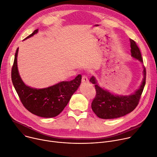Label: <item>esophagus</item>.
I'll use <instances>...</instances> for the list:
<instances>
[{"mask_svg":"<svg viewBox=\"0 0 157 157\" xmlns=\"http://www.w3.org/2000/svg\"><path fill=\"white\" fill-rule=\"evenodd\" d=\"M89 82V79H88V77L86 76H82V82L86 83V82Z\"/></svg>","mask_w":157,"mask_h":157,"instance_id":"34e87169","label":"esophagus"}]
</instances>
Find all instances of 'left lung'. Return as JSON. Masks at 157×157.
Instances as JSON below:
<instances>
[{"mask_svg": "<svg viewBox=\"0 0 157 157\" xmlns=\"http://www.w3.org/2000/svg\"><path fill=\"white\" fill-rule=\"evenodd\" d=\"M131 54L133 58L143 63V59L140 49L136 42L130 39ZM144 67V79L139 89L128 96L114 94L99 86L95 77L92 76L90 81L95 84L96 96L91 103V108L96 116L102 119H114L123 117L133 111L137 106L146 82V69Z\"/></svg>", "mask_w": 157, "mask_h": 157, "instance_id": "1", "label": "left lung"}]
</instances>
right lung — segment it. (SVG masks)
I'll return each instance as SVG.
<instances>
[{"instance_id":"add662e5","label":"right lung","mask_w":157,"mask_h":157,"mask_svg":"<svg viewBox=\"0 0 157 157\" xmlns=\"http://www.w3.org/2000/svg\"><path fill=\"white\" fill-rule=\"evenodd\" d=\"M38 33L35 30L25 39ZM17 49L12 68L11 78L14 88L24 106L31 113L42 118H52L60 114L70 99L78 90L81 82V75L70 81H61L51 86L37 89L28 86L22 80L17 67Z\"/></svg>"}]
</instances>
